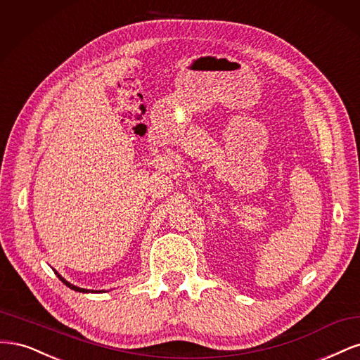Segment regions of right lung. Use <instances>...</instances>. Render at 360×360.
<instances>
[{
  "label": "right lung",
  "mask_w": 360,
  "mask_h": 360,
  "mask_svg": "<svg viewBox=\"0 0 360 360\" xmlns=\"http://www.w3.org/2000/svg\"><path fill=\"white\" fill-rule=\"evenodd\" d=\"M58 278H60V281H61V282H64V284H66L69 288H72V290H75V291H79V292H86V291H89V290H84V288H79V287H75V285H72L70 282H68L66 279L61 278L60 275H58Z\"/></svg>",
  "instance_id": "right-lung-1"
}]
</instances>
